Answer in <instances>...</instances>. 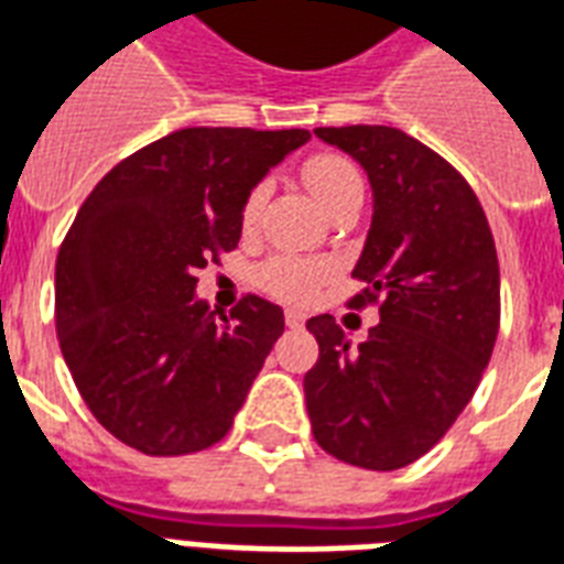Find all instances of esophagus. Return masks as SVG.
Returning a JSON list of instances; mask_svg holds the SVG:
<instances>
[{
  "label": "esophagus",
  "instance_id": "34e87169",
  "mask_svg": "<svg viewBox=\"0 0 564 564\" xmlns=\"http://www.w3.org/2000/svg\"><path fill=\"white\" fill-rule=\"evenodd\" d=\"M285 323H288V326H291V329H300V326H303V323H305V314L300 312V308H288V312H285Z\"/></svg>",
  "mask_w": 564,
  "mask_h": 564
}]
</instances>
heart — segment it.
Segmentation results:
<instances>
[{
	"label": "heart",
	"mask_w": 564,
	"mask_h": 564,
	"mask_svg": "<svg viewBox=\"0 0 564 564\" xmlns=\"http://www.w3.org/2000/svg\"><path fill=\"white\" fill-rule=\"evenodd\" d=\"M300 178L308 187V194L321 203L323 212L338 214L352 203H361L365 196V182L359 170L341 152H312L300 164ZM264 203V187H252L241 205L243 229L256 226ZM332 276L329 261L303 259V256H273L259 268L256 282L264 294L282 303H305L312 300L326 279Z\"/></svg>",
	"instance_id": "heart-1"
}]
</instances>
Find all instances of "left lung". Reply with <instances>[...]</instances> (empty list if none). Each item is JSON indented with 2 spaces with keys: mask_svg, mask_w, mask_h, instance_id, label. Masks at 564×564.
<instances>
[{
  "mask_svg": "<svg viewBox=\"0 0 564 564\" xmlns=\"http://www.w3.org/2000/svg\"><path fill=\"white\" fill-rule=\"evenodd\" d=\"M359 161L373 220L352 308L379 305L350 347L332 314L305 323L321 356L305 373L314 441L368 470L430 453L477 391L500 329V264L486 212L459 170L391 126L314 129Z\"/></svg>",
  "mask_w": 564,
  "mask_h": 564,
  "instance_id": "8db88e82",
  "label": "left lung"
}]
</instances>
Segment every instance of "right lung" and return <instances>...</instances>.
Wrapping results in <instances>:
<instances>
[{"instance_id": "add662e5", "label": "right lung", "mask_w": 564, "mask_h": 564, "mask_svg": "<svg viewBox=\"0 0 564 564\" xmlns=\"http://www.w3.org/2000/svg\"><path fill=\"white\" fill-rule=\"evenodd\" d=\"M305 141V129H178L78 208L55 261V329L87 409L129 447L185 456L232 430L285 314L247 294L217 321L194 296L196 270L238 247L247 194Z\"/></svg>"}]
</instances>
